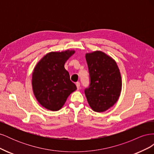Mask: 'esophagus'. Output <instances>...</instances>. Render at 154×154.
Listing matches in <instances>:
<instances>
[{"instance_id":"obj_1","label":"esophagus","mask_w":154,"mask_h":154,"mask_svg":"<svg viewBox=\"0 0 154 154\" xmlns=\"http://www.w3.org/2000/svg\"><path fill=\"white\" fill-rule=\"evenodd\" d=\"M76 87H77V89L78 90L80 89V82H76Z\"/></svg>"}]
</instances>
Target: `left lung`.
Instances as JSON below:
<instances>
[{
	"label": "left lung",
	"mask_w": 154,
	"mask_h": 154,
	"mask_svg": "<svg viewBox=\"0 0 154 154\" xmlns=\"http://www.w3.org/2000/svg\"><path fill=\"white\" fill-rule=\"evenodd\" d=\"M85 58L91 78L85 96L93 110L102 112L119 99L122 87L121 73L115 60L101 51L87 53Z\"/></svg>",
	"instance_id": "8db88e82"
}]
</instances>
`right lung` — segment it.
Wrapping results in <instances>:
<instances>
[{
	"label": "right lung",
	"instance_id": "obj_1",
	"mask_svg": "<svg viewBox=\"0 0 154 154\" xmlns=\"http://www.w3.org/2000/svg\"><path fill=\"white\" fill-rule=\"evenodd\" d=\"M74 50L46 54L37 63L32 74V87L38 103L46 109L57 111L66 103L68 96L76 90L64 67Z\"/></svg>",
	"mask_w": 154,
	"mask_h": 154
}]
</instances>
